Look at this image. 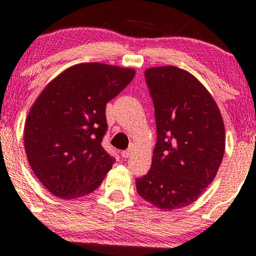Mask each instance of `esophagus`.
<instances>
[{
  "label": "esophagus",
  "instance_id": "1",
  "mask_svg": "<svg viewBox=\"0 0 256 256\" xmlns=\"http://www.w3.org/2000/svg\"><path fill=\"white\" fill-rule=\"evenodd\" d=\"M120 155H122V158H129V156L132 155V149H127V150L122 151V154H120Z\"/></svg>",
  "mask_w": 256,
  "mask_h": 256
}]
</instances>
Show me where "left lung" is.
<instances>
[{
  "mask_svg": "<svg viewBox=\"0 0 256 256\" xmlns=\"http://www.w3.org/2000/svg\"><path fill=\"white\" fill-rule=\"evenodd\" d=\"M155 108L156 140L149 172L136 192L162 210L190 205L215 178L226 145L215 100L186 70L173 66L145 70Z\"/></svg>",
  "mask_w": 256,
  "mask_h": 256,
  "instance_id": "obj_1",
  "label": "left lung"
}]
</instances>
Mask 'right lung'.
Here are the masks:
<instances>
[{"label":"right lung","instance_id":"add662e5","mask_svg":"<svg viewBox=\"0 0 256 256\" xmlns=\"http://www.w3.org/2000/svg\"><path fill=\"white\" fill-rule=\"evenodd\" d=\"M134 76L132 68L80 63L42 90L26 117L24 146L30 167L50 193L76 199L102 183L114 164L101 145L106 104Z\"/></svg>","mask_w":256,"mask_h":256}]
</instances>
